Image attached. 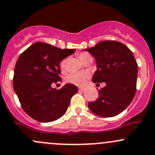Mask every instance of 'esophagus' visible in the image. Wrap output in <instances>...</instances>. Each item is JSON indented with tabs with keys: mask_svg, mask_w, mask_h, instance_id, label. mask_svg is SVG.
<instances>
[{
	"mask_svg": "<svg viewBox=\"0 0 155 155\" xmlns=\"http://www.w3.org/2000/svg\"><path fill=\"white\" fill-rule=\"evenodd\" d=\"M79 91H84V88H79Z\"/></svg>",
	"mask_w": 155,
	"mask_h": 155,
	"instance_id": "esophagus-1",
	"label": "esophagus"
}]
</instances>
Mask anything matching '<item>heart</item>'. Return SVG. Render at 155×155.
<instances>
[{"label":"heart","instance_id":"heart-1","mask_svg":"<svg viewBox=\"0 0 155 155\" xmlns=\"http://www.w3.org/2000/svg\"><path fill=\"white\" fill-rule=\"evenodd\" d=\"M78 57H79L80 60L81 61H84L85 60L88 59V58H91V55L87 52H81L78 54ZM65 63L66 61H64L61 62V68H64L65 66ZM90 77V74L87 71H79V72H73L69 74V75L66 78V82H68L69 84L75 85L78 86H82L86 84V81L89 79Z\"/></svg>","mask_w":155,"mask_h":155}]
</instances>
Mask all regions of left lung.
<instances>
[{
    "instance_id": "obj_1",
    "label": "left lung",
    "mask_w": 155,
    "mask_h": 155,
    "mask_svg": "<svg viewBox=\"0 0 155 155\" xmlns=\"http://www.w3.org/2000/svg\"><path fill=\"white\" fill-rule=\"evenodd\" d=\"M84 50L97 64L92 82L106 84L101 90L97 89L99 97L88 104L89 109L101 117L117 115L129 106L136 92L138 66L133 53L115 41H101Z\"/></svg>"
}]
</instances>
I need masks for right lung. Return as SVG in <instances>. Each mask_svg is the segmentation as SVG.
<instances>
[{
  "mask_svg": "<svg viewBox=\"0 0 155 155\" xmlns=\"http://www.w3.org/2000/svg\"><path fill=\"white\" fill-rule=\"evenodd\" d=\"M75 49H61L46 43L31 45L18 58L13 87L25 112L35 120L48 123L66 113L78 87L66 84L56 90L52 83L61 81L60 64Z\"/></svg>",
  "mask_w": 155,
  "mask_h": 155,
  "instance_id": "1",
  "label": "right lung"
}]
</instances>
